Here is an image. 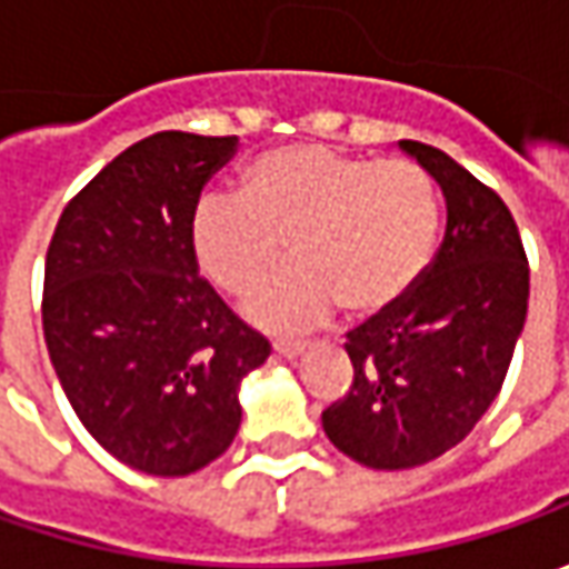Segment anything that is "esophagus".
<instances>
[{"label": "esophagus", "instance_id": "34e87169", "mask_svg": "<svg viewBox=\"0 0 569 569\" xmlns=\"http://www.w3.org/2000/svg\"><path fill=\"white\" fill-rule=\"evenodd\" d=\"M274 355L284 358V361H297V358L307 355V345H300V341H278L274 345Z\"/></svg>", "mask_w": 569, "mask_h": 569}]
</instances>
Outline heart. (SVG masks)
Returning <instances> with one entry per match:
<instances>
[{"mask_svg":"<svg viewBox=\"0 0 569 569\" xmlns=\"http://www.w3.org/2000/svg\"><path fill=\"white\" fill-rule=\"evenodd\" d=\"M440 228L437 192L421 167L370 161L319 144H291L259 158L237 196H206L189 221L199 272L240 295L277 261L295 267L240 300L266 332H307L345 307L377 317L425 274Z\"/></svg>","mask_w":569,"mask_h":569,"instance_id":"b5f03b06","label":"heart"}]
</instances>
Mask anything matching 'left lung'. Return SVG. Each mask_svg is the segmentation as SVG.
Returning <instances> with one entry per match:
<instances>
[{
  "instance_id": "8db88e82",
  "label": "left lung",
  "mask_w": 569,
  "mask_h": 569,
  "mask_svg": "<svg viewBox=\"0 0 569 569\" xmlns=\"http://www.w3.org/2000/svg\"><path fill=\"white\" fill-rule=\"evenodd\" d=\"M399 148L443 192V243L392 310L348 336L355 382L322 411L336 449L380 471L425 466L469 437L503 386L529 310L510 208L440 148Z\"/></svg>"
}]
</instances>
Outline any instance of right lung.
<instances>
[{
    "instance_id": "right-lung-1",
    "label": "right lung",
    "mask_w": 569,
    "mask_h": 569,
    "mask_svg": "<svg viewBox=\"0 0 569 569\" xmlns=\"http://www.w3.org/2000/svg\"><path fill=\"white\" fill-rule=\"evenodd\" d=\"M237 136H148L66 206L47 252L43 339L84 430L129 469L183 478L233 443L240 382L269 341L199 278L189 221Z\"/></svg>"
}]
</instances>
